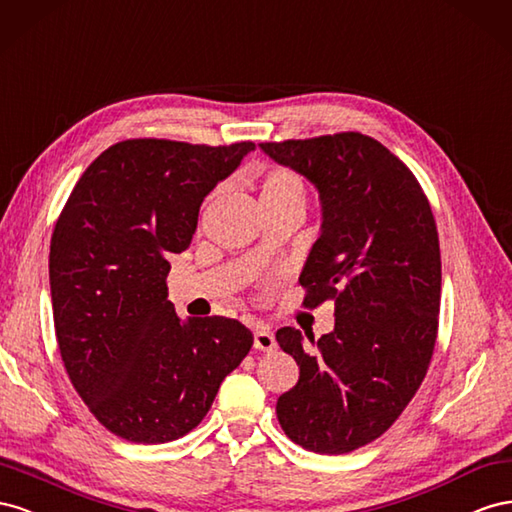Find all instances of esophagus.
Here are the masks:
<instances>
[{
  "instance_id": "1",
  "label": "esophagus",
  "mask_w": 512,
  "mask_h": 512,
  "mask_svg": "<svg viewBox=\"0 0 512 512\" xmlns=\"http://www.w3.org/2000/svg\"><path fill=\"white\" fill-rule=\"evenodd\" d=\"M253 337H255V347L261 349V352H272V349L276 347L274 334L268 328H255Z\"/></svg>"
}]
</instances>
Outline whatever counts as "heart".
I'll list each match as a JSON object with an SVG mask.
<instances>
[{
  "mask_svg": "<svg viewBox=\"0 0 512 512\" xmlns=\"http://www.w3.org/2000/svg\"><path fill=\"white\" fill-rule=\"evenodd\" d=\"M306 195L304 180L296 171L276 167L270 169L261 180V201H285V199H302Z\"/></svg>",
  "mask_w": 512,
  "mask_h": 512,
  "instance_id": "heart-1",
  "label": "heart"
}]
</instances>
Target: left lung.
<instances>
[{"label":"left lung","instance_id":"1","mask_svg":"<svg viewBox=\"0 0 512 512\" xmlns=\"http://www.w3.org/2000/svg\"><path fill=\"white\" fill-rule=\"evenodd\" d=\"M274 163L319 193L321 233L300 285L306 306L334 300V330L315 349L302 332H276L300 367L276 401L291 442L343 455L382 435L425 379L442 294L440 238L414 173L382 143L339 133L259 143Z\"/></svg>","mask_w":512,"mask_h":512}]
</instances>
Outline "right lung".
Here are the masks:
<instances>
[{
    "label": "right lung",
    "mask_w": 512,
    "mask_h": 512,
    "mask_svg": "<svg viewBox=\"0 0 512 512\" xmlns=\"http://www.w3.org/2000/svg\"><path fill=\"white\" fill-rule=\"evenodd\" d=\"M253 150L251 141H120L85 169L57 218V345L79 397L128 442L163 444L195 429L253 345L238 319H180L165 283L203 199Z\"/></svg>",
    "instance_id": "right-lung-1"
}]
</instances>
